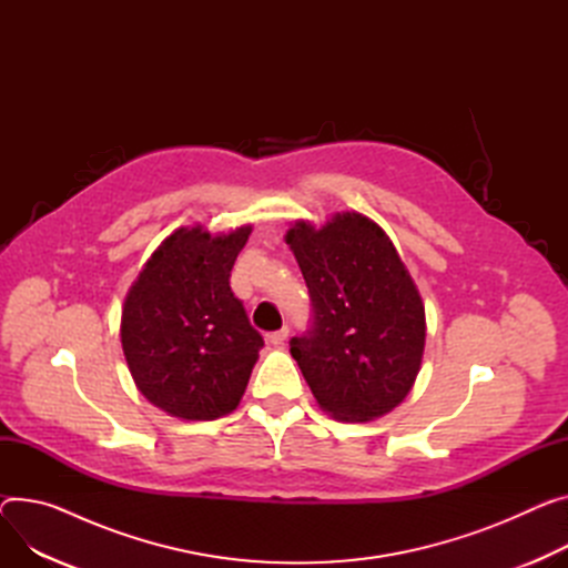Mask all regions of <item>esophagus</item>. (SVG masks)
<instances>
[{
    "mask_svg": "<svg viewBox=\"0 0 568 568\" xmlns=\"http://www.w3.org/2000/svg\"><path fill=\"white\" fill-rule=\"evenodd\" d=\"M286 338H288V327H286V325H284L282 329H277V332H271V334H268V341H271L273 345H282Z\"/></svg>",
    "mask_w": 568,
    "mask_h": 568,
    "instance_id": "34e87169",
    "label": "esophagus"
}]
</instances>
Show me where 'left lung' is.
Instances as JSON below:
<instances>
[{"label":"left lung","mask_w":568,"mask_h":568,"mask_svg":"<svg viewBox=\"0 0 568 568\" xmlns=\"http://www.w3.org/2000/svg\"><path fill=\"white\" fill-rule=\"evenodd\" d=\"M284 241L314 304V327L291 355L323 412L368 423L394 412L420 371L425 304L386 232L357 211L321 227L295 221Z\"/></svg>","instance_id":"obj_1"}]
</instances>
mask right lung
I'll return each instance as SVG.
<instances>
[{
  "label": "right lung",
  "instance_id": "obj_1",
  "mask_svg": "<svg viewBox=\"0 0 568 568\" xmlns=\"http://www.w3.org/2000/svg\"><path fill=\"white\" fill-rule=\"evenodd\" d=\"M252 225L174 230L145 261L122 304V353L141 394L182 420L232 414L264 347L230 273Z\"/></svg>",
  "mask_w": 568,
  "mask_h": 568
}]
</instances>
